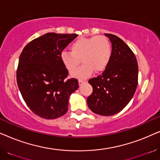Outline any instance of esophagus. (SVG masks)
Listing matches in <instances>:
<instances>
[{
    "label": "esophagus",
    "instance_id": "1",
    "mask_svg": "<svg viewBox=\"0 0 160 160\" xmlns=\"http://www.w3.org/2000/svg\"><path fill=\"white\" fill-rule=\"evenodd\" d=\"M84 82H87V81H85V80H82V79H79L78 80V83H79V85H82L83 83H84Z\"/></svg>",
    "mask_w": 160,
    "mask_h": 160
}]
</instances>
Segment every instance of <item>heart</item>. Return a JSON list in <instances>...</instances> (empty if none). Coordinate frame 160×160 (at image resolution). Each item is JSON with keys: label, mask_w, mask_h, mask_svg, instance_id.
<instances>
[{"label": "heart", "mask_w": 160, "mask_h": 160, "mask_svg": "<svg viewBox=\"0 0 160 160\" xmlns=\"http://www.w3.org/2000/svg\"><path fill=\"white\" fill-rule=\"evenodd\" d=\"M70 52H62L61 62L70 72L73 71L80 63L83 65L72 73L74 77L85 78L93 71L96 73L104 71L108 66L112 54V47L106 36H98L76 39L70 47Z\"/></svg>", "instance_id": "obj_1"}]
</instances>
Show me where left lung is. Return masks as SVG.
<instances>
[{"label": "left lung", "instance_id": "8db88e82", "mask_svg": "<svg viewBox=\"0 0 160 160\" xmlns=\"http://www.w3.org/2000/svg\"><path fill=\"white\" fill-rule=\"evenodd\" d=\"M112 45V54L101 75L90 78L92 93L87 105L97 114L112 116L121 111L134 95L138 79V65L130 47L115 35L106 33Z\"/></svg>", "mask_w": 160, "mask_h": 160}]
</instances>
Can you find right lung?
<instances>
[{
  "mask_svg": "<svg viewBox=\"0 0 160 160\" xmlns=\"http://www.w3.org/2000/svg\"><path fill=\"white\" fill-rule=\"evenodd\" d=\"M77 36L48 32L28 43L19 56L17 84L28 108L38 117L53 119L68 111V98L78 82L68 78L60 54Z\"/></svg>",
  "mask_w": 160,
  "mask_h": 160,
  "instance_id": "obj_1",
  "label": "right lung"
}]
</instances>
